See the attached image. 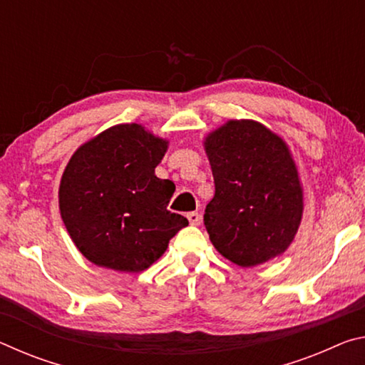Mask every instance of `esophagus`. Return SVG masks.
I'll return each mask as SVG.
<instances>
[{
    "instance_id": "34e87169",
    "label": "esophagus",
    "mask_w": 365,
    "mask_h": 365,
    "mask_svg": "<svg viewBox=\"0 0 365 365\" xmlns=\"http://www.w3.org/2000/svg\"><path fill=\"white\" fill-rule=\"evenodd\" d=\"M187 219L190 220L191 225H200L201 224V215L197 212H188Z\"/></svg>"
}]
</instances>
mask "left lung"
I'll return each instance as SVG.
<instances>
[{"mask_svg": "<svg viewBox=\"0 0 365 365\" xmlns=\"http://www.w3.org/2000/svg\"><path fill=\"white\" fill-rule=\"evenodd\" d=\"M202 145L215 183L205 214L214 248L240 267L283 255L304 211L298 165L285 140L257 120L230 119Z\"/></svg>", "mask_w": 365, "mask_h": 365, "instance_id": "obj_1", "label": "left lung"}]
</instances>
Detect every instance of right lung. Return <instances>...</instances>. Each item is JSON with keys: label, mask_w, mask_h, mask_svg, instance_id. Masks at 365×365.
<instances>
[{"label": "right lung", "mask_w": 365, "mask_h": 365, "mask_svg": "<svg viewBox=\"0 0 365 365\" xmlns=\"http://www.w3.org/2000/svg\"><path fill=\"white\" fill-rule=\"evenodd\" d=\"M169 141L141 123H119L72 154L59 183V211L77 250L100 267L141 272L188 220L168 211L175 191L154 174Z\"/></svg>", "instance_id": "right-lung-1"}]
</instances>
